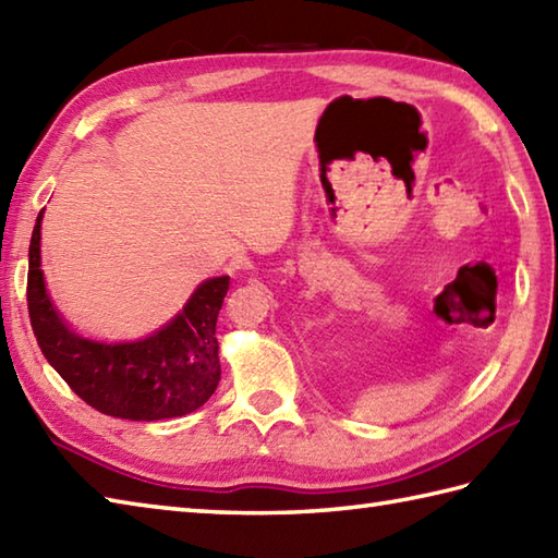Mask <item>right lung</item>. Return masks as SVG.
<instances>
[{
	"label": "right lung",
	"mask_w": 558,
	"mask_h": 558,
	"mask_svg": "<svg viewBox=\"0 0 558 558\" xmlns=\"http://www.w3.org/2000/svg\"><path fill=\"white\" fill-rule=\"evenodd\" d=\"M38 213L28 246V316L48 363L76 397L96 411L125 421L185 416L215 395L220 345L215 326L229 276L210 278L173 319L140 341H96L72 331L52 307L40 270Z\"/></svg>",
	"instance_id": "add662e5"
}]
</instances>
